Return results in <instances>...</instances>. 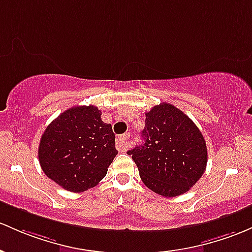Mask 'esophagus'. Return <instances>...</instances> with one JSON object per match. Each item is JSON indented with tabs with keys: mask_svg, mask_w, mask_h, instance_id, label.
<instances>
[{
	"mask_svg": "<svg viewBox=\"0 0 252 252\" xmlns=\"http://www.w3.org/2000/svg\"><path fill=\"white\" fill-rule=\"evenodd\" d=\"M128 140H129V135L128 134H123L120 135V136L116 139V147L120 152L126 151V145H128Z\"/></svg>",
	"mask_w": 252,
	"mask_h": 252,
	"instance_id": "esophagus-1",
	"label": "esophagus"
}]
</instances>
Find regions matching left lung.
<instances>
[{"mask_svg":"<svg viewBox=\"0 0 252 252\" xmlns=\"http://www.w3.org/2000/svg\"><path fill=\"white\" fill-rule=\"evenodd\" d=\"M143 145L126 153L139 168L140 177L152 191L175 197L189 191L207 166V146L196 124L168 103L146 113Z\"/></svg>","mask_w":252,"mask_h":252,"instance_id":"left-lung-1","label":"left lung"}]
</instances>
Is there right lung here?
<instances>
[{
  "instance_id": "1",
  "label": "right lung",
  "mask_w": 252,
  "mask_h": 252,
  "mask_svg": "<svg viewBox=\"0 0 252 252\" xmlns=\"http://www.w3.org/2000/svg\"><path fill=\"white\" fill-rule=\"evenodd\" d=\"M98 107L74 106L61 113L41 135L38 158L50 179L71 192L95 187L117 156L111 124Z\"/></svg>"
}]
</instances>
